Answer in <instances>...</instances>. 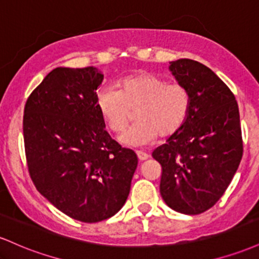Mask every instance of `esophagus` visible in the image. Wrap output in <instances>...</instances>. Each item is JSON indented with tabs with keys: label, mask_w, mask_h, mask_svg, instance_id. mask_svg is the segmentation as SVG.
Wrapping results in <instances>:
<instances>
[{
	"label": "esophagus",
	"mask_w": 259,
	"mask_h": 259,
	"mask_svg": "<svg viewBox=\"0 0 259 259\" xmlns=\"http://www.w3.org/2000/svg\"><path fill=\"white\" fill-rule=\"evenodd\" d=\"M136 156H138V158H139V160H146L147 158H148V154L147 153H145V152H136Z\"/></svg>",
	"instance_id": "obj_1"
}]
</instances>
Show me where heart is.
<instances>
[{
  "label": "heart",
  "instance_id": "1",
  "mask_svg": "<svg viewBox=\"0 0 259 259\" xmlns=\"http://www.w3.org/2000/svg\"><path fill=\"white\" fill-rule=\"evenodd\" d=\"M97 108L108 129L120 133L136 111V124L119 136L125 146L141 147L179 132L191 108V96L181 82H168L153 73L140 72L123 78L118 90L103 89Z\"/></svg>",
  "mask_w": 259,
  "mask_h": 259
}]
</instances>
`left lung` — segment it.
<instances>
[{"label":"left lung","instance_id":"obj_1","mask_svg":"<svg viewBox=\"0 0 259 259\" xmlns=\"http://www.w3.org/2000/svg\"><path fill=\"white\" fill-rule=\"evenodd\" d=\"M169 69L189 90L191 108L179 132L152 152L162 165L159 191L171 209L200 214L224 195L241 162L239 106L223 80L200 62L181 58Z\"/></svg>","mask_w":259,"mask_h":259}]
</instances>
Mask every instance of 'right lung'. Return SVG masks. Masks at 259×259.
<instances>
[{"label": "right lung", "mask_w": 259, "mask_h": 259, "mask_svg": "<svg viewBox=\"0 0 259 259\" xmlns=\"http://www.w3.org/2000/svg\"><path fill=\"white\" fill-rule=\"evenodd\" d=\"M97 68L58 67L28 97L26 163L37 191L84 223L111 218L125 203L138 156L105 130L97 108Z\"/></svg>", "instance_id": "obj_1"}]
</instances>
